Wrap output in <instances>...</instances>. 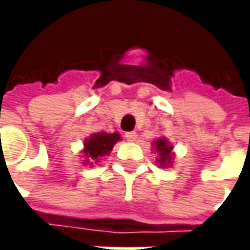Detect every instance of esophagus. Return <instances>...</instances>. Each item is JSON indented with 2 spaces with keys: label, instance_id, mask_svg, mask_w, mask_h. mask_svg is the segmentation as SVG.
Wrapping results in <instances>:
<instances>
[{
  "label": "esophagus",
  "instance_id": "34e87169",
  "mask_svg": "<svg viewBox=\"0 0 250 250\" xmlns=\"http://www.w3.org/2000/svg\"><path fill=\"white\" fill-rule=\"evenodd\" d=\"M125 139L130 142H134L136 139V136H138V134H136L135 131H130V132H125Z\"/></svg>",
  "mask_w": 250,
  "mask_h": 250
}]
</instances>
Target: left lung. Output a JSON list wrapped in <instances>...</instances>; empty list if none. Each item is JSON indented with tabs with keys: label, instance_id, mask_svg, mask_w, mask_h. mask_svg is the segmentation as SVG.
<instances>
[{
	"label": "left lung",
	"instance_id": "left-lung-1",
	"mask_svg": "<svg viewBox=\"0 0 250 250\" xmlns=\"http://www.w3.org/2000/svg\"><path fill=\"white\" fill-rule=\"evenodd\" d=\"M154 146H155V150L158 151V155H159V165L161 166H167L168 163L171 162V150H173V147L170 146L167 143L166 139H158V141L154 142Z\"/></svg>",
	"mask_w": 250,
	"mask_h": 250
}]
</instances>
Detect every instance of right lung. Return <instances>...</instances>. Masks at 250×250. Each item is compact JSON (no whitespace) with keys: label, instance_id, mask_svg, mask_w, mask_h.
<instances>
[{"label":"right lung","instance_id":"add662e5","mask_svg":"<svg viewBox=\"0 0 250 250\" xmlns=\"http://www.w3.org/2000/svg\"><path fill=\"white\" fill-rule=\"evenodd\" d=\"M119 139L120 135L116 132L114 134H107V132L93 134L89 139L84 142V154L91 162H99L100 158L108 155L114 145Z\"/></svg>","mask_w":250,"mask_h":250}]
</instances>
